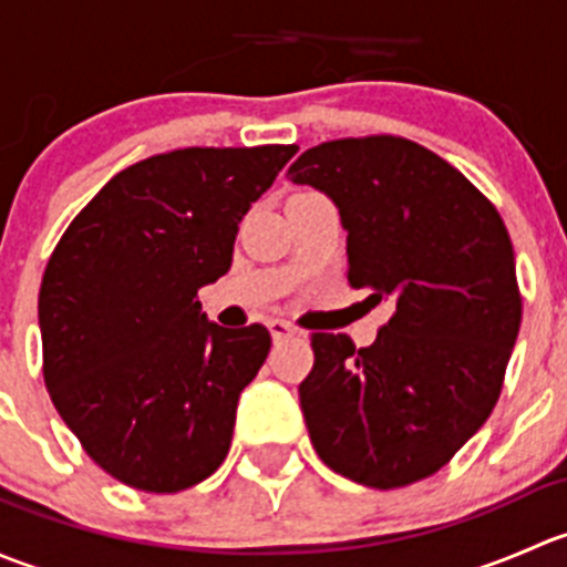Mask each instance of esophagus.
I'll return each instance as SVG.
<instances>
[{
    "instance_id": "esophagus-1",
    "label": "esophagus",
    "mask_w": 567,
    "mask_h": 567,
    "mask_svg": "<svg viewBox=\"0 0 567 567\" xmlns=\"http://www.w3.org/2000/svg\"><path fill=\"white\" fill-rule=\"evenodd\" d=\"M268 331H271L274 342H282L296 337V326H290L288 320H268Z\"/></svg>"
}]
</instances>
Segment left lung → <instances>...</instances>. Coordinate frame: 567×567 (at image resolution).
<instances>
[{
	"mask_svg": "<svg viewBox=\"0 0 567 567\" xmlns=\"http://www.w3.org/2000/svg\"><path fill=\"white\" fill-rule=\"evenodd\" d=\"M288 177L331 197L348 282L392 318L370 348L312 334L299 400L320 461L368 488L436 474L499 400L522 326L499 210L453 164L403 136L310 147Z\"/></svg>",
	"mask_w": 567,
	"mask_h": 567,
	"instance_id": "8db88e82",
	"label": "left lung"
}]
</instances>
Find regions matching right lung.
I'll list each match as a JSON object with an SVG mask.
<instances>
[{"mask_svg":"<svg viewBox=\"0 0 567 567\" xmlns=\"http://www.w3.org/2000/svg\"><path fill=\"white\" fill-rule=\"evenodd\" d=\"M296 151L183 147L131 164L51 251L38 296L45 390L120 483L175 494L227 458L271 334L210 323L197 290L230 271L238 221Z\"/></svg>","mask_w":567,"mask_h":567,"instance_id":"obj_1","label":"right lung"}]
</instances>
